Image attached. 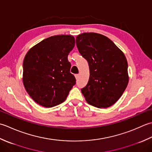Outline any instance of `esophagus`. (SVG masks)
<instances>
[{"mask_svg": "<svg viewBox=\"0 0 152 152\" xmlns=\"http://www.w3.org/2000/svg\"><path fill=\"white\" fill-rule=\"evenodd\" d=\"M75 78H76V79H78V78H79V74H76V75H75Z\"/></svg>", "mask_w": 152, "mask_h": 152, "instance_id": "1", "label": "esophagus"}]
</instances>
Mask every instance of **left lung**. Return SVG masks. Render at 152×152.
Instances as JSON below:
<instances>
[{
  "instance_id": "8db88e82",
  "label": "left lung",
  "mask_w": 152,
  "mask_h": 152,
  "mask_svg": "<svg viewBox=\"0 0 152 152\" xmlns=\"http://www.w3.org/2000/svg\"><path fill=\"white\" fill-rule=\"evenodd\" d=\"M76 45L89 66V80L81 89L85 100L99 108L112 106L121 96L129 83L125 54L107 37L96 33L79 35Z\"/></svg>"
}]
</instances>
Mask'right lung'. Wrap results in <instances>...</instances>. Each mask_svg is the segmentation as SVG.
Instances as JSON below:
<instances>
[{"label": "right lung", "mask_w": 152, "mask_h": 152, "mask_svg": "<svg viewBox=\"0 0 152 152\" xmlns=\"http://www.w3.org/2000/svg\"><path fill=\"white\" fill-rule=\"evenodd\" d=\"M75 42L72 35L52 36L27 52L23 63V83L36 103L52 107L66 100L76 83L67 59Z\"/></svg>", "instance_id": "obj_1"}]
</instances>
